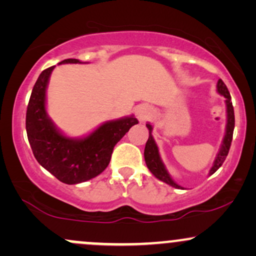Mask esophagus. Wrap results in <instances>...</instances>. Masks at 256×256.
<instances>
[{
	"instance_id": "1",
	"label": "esophagus",
	"mask_w": 256,
	"mask_h": 256,
	"mask_svg": "<svg viewBox=\"0 0 256 256\" xmlns=\"http://www.w3.org/2000/svg\"><path fill=\"white\" fill-rule=\"evenodd\" d=\"M150 116H152V110H149V108H144V107H140V110H137V116H138V119L140 120H146V119H149L150 118Z\"/></svg>"
}]
</instances>
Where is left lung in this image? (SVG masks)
I'll list each match as a JSON object with an SVG mask.
<instances>
[{"mask_svg": "<svg viewBox=\"0 0 256 256\" xmlns=\"http://www.w3.org/2000/svg\"><path fill=\"white\" fill-rule=\"evenodd\" d=\"M216 91H218L220 95L225 98L226 116H228V120H226L225 136L222 138V146H220L218 154H216V160H214L212 168L210 170V176L213 174V173L216 172V170L222 165V164H224L225 158L228 154V150H230L232 134H234V107H232L231 96H230V92H228V88H226V85L224 84V82H222V79H219L218 84H216ZM146 128H148L149 130V138L148 140H146V148H144V160H146V167H148L149 171H150L152 174L158 179V180L171 185L173 188H177V189H184L183 186H180V185H178L174 180H173L171 176H170L168 171L166 170L165 164H164L162 160H161L158 144L152 134V126L148 122V124H146Z\"/></svg>", "mask_w": 256, "mask_h": 256, "instance_id": "left-lung-1", "label": "left lung"}]
</instances>
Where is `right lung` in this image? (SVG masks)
<instances>
[{
	"label": "right lung",
	"mask_w": 256,
	"mask_h": 256,
	"mask_svg": "<svg viewBox=\"0 0 256 256\" xmlns=\"http://www.w3.org/2000/svg\"><path fill=\"white\" fill-rule=\"evenodd\" d=\"M61 64H83L66 58ZM55 66L44 70L32 89L26 132L34 158L40 166L64 184H78L95 178L107 168L114 146L138 120L134 116L104 122L82 138L67 137L55 126L46 108V92Z\"/></svg>",
	"instance_id": "1"
}]
</instances>
